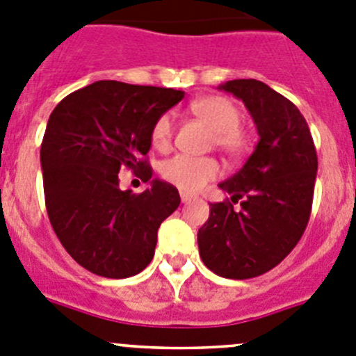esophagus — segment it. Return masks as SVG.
Instances as JSON below:
<instances>
[{"label": "esophagus", "instance_id": "34e87169", "mask_svg": "<svg viewBox=\"0 0 356 356\" xmlns=\"http://www.w3.org/2000/svg\"><path fill=\"white\" fill-rule=\"evenodd\" d=\"M180 197H181V202H188V201H192V199H194L191 194H187V192H181Z\"/></svg>", "mask_w": 356, "mask_h": 356}]
</instances>
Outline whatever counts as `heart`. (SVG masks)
Returning <instances> with one entry per match:
<instances>
[{
	"instance_id": "1",
	"label": "heart",
	"mask_w": 356,
	"mask_h": 356,
	"mask_svg": "<svg viewBox=\"0 0 356 356\" xmlns=\"http://www.w3.org/2000/svg\"><path fill=\"white\" fill-rule=\"evenodd\" d=\"M192 113L213 131V143L231 155H239L248 148L250 136L241 125V110L229 97L208 96L197 99L191 106ZM175 134V117L164 113L155 120L150 133V143L155 150L171 148ZM220 175V165L211 157L176 155L162 165V176L169 184L185 192H197L208 181Z\"/></svg>"
}]
</instances>
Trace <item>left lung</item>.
<instances>
[{"instance_id":"1","label":"left lung","mask_w":356,"mask_h":356,"mask_svg":"<svg viewBox=\"0 0 356 356\" xmlns=\"http://www.w3.org/2000/svg\"><path fill=\"white\" fill-rule=\"evenodd\" d=\"M245 103L260 140L241 169L218 185L231 199L209 204L197 232L202 262L222 277L248 280L282 262L302 238L318 157L299 108L259 80L218 87ZM242 201L239 209L234 204Z\"/></svg>"}]
</instances>
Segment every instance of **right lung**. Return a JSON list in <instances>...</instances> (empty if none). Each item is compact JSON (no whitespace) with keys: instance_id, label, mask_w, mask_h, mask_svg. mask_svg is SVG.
<instances>
[{"instance_id":"add662e5","label":"right lung","mask_w":356,"mask_h":356,"mask_svg":"<svg viewBox=\"0 0 356 356\" xmlns=\"http://www.w3.org/2000/svg\"><path fill=\"white\" fill-rule=\"evenodd\" d=\"M184 90L99 80L64 97L50 113L40 150L45 206L60 245L82 267L129 277L154 259L161 223L180 206L168 181L150 180L147 162L155 120ZM131 168L151 188H118Z\"/></svg>"}]
</instances>
